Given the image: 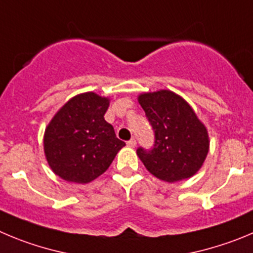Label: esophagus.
<instances>
[{"instance_id": "esophagus-1", "label": "esophagus", "mask_w": 253, "mask_h": 253, "mask_svg": "<svg viewBox=\"0 0 253 253\" xmlns=\"http://www.w3.org/2000/svg\"><path fill=\"white\" fill-rule=\"evenodd\" d=\"M127 145L129 146V147H136V145H137V142H136V140L134 138H131V140L127 142Z\"/></svg>"}]
</instances>
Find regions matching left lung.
Returning <instances> with one entry per match:
<instances>
[{
    "instance_id": "obj_1",
    "label": "left lung",
    "mask_w": 253,
    "mask_h": 253,
    "mask_svg": "<svg viewBox=\"0 0 253 253\" xmlns=\"http://www.w3.org/2000/svg\"><path fill=\"white\" fill-rule=\"evenodd\" d=\"M138 102L155 131L153 147L137 148L148 172L171 183L192 177L202 167L210 148L206 127L192 107L169 89L141 93Z\"/></svg>"
}]
</instances>
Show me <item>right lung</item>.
<instances>
[{
    "label": "right lung",
    "instance_id": "add662e5",
    "mask_svg": "<svg viewBox=\"0 0 253 253\" xmlns=\"http://www.w3.org/2000/svg\"><path fill=\"white\" fill-rule=\"evenodd\" d=\"M108 106L110 98L86 92L67 101L49 121L43 137L44 155L62 180L91 182L126 145L103 117Z\"/></svg>",
    "mask_w": 253,
    "mask_h": 253
}]
</instances>
